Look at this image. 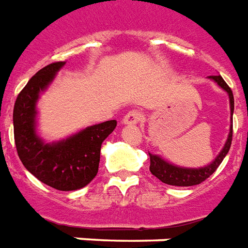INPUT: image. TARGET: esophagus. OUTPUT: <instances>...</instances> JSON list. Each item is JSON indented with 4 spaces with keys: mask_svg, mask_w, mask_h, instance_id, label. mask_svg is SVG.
<instances>
[{
    "mask_svg": "<svg viewBox=\"0 0 248 248\" xmlns=\"http://www.w3.org/2000/svg\"><path fill=\"white\" fill-rule=\"evenodd\" d=\"M141 119H143V113L138 109H132L123 117V123L124 124H138L139 121H141Z\"/></svg>",
    "mask_w": 248,
    "mask_h": 248,
    "instance_id": "34e87169",
    "label": "esophagus"
}]
</instances>
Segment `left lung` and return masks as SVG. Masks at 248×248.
I'll return each mask as SVG.
<instances>
[{
	"mask_svg": "<svg viewBox=\"0 0 248 248\" xmlns=\"http://www.w3.org/2000/svg\"><path fill=\"white\" fill-rule=\"evenodd\" d=\"M214 81L217 82V85L223 88L226 92L228 93L230 97V108H231V115L233 113V94L231 88L228 87L227 82L223 80L222 76H210ZM231 141H232V127L230 129L228 133V139L224 147H223L222 152L217 156V159L212 161L210 166L203 167V168H180V167L172 166L170 163H167L163 159H160L157 155H152L149 154V159H151V166H149V171L152 175H155L159 180L163 183L170 184V186H177V187H189V186H196L204 182L205 179L211 176L214 172L217 171V167L220 166L223 159L230 151L231 147Z\"/></svg>",
	"mask_w": 248,
	"mask_h": 248,
	"instance_id": "1",
	"label": "left lung"
}]
</instances>
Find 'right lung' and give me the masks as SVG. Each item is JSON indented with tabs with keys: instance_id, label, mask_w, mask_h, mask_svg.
Listing matches in <instances>:
<instances>
[{
	"instance_id": "obj_1",
	"label": "right lung",
	"mask_w": 248,
	"mask_h": 248,
	"mask_svg": "<svg viewBox=\"0 0 248 248\" xmlns=\"http://www.w3.org/2000/svg\"><path fill=\"white\" fill-rule=\"evenodd\" d=\"M64 61L40 69L18 93L13 109L17 154L22 164L40 182L59 191L85 187L97 175L101 144L113 132L116 120L104 121L60 143L44 144L34 131L36 101L48 87Z\"/></svg>"
}]
</instances>
